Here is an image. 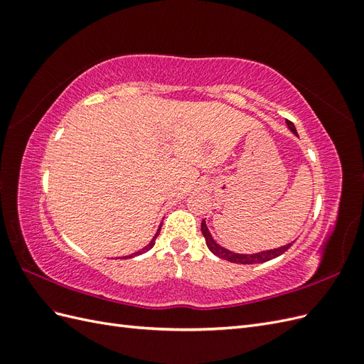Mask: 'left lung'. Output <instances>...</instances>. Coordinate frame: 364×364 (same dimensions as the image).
<instances>
[{
	"instance_id": "1",
	"label": "left lung",
	"mask_w": 364,
	"mask_h": 364,
	"mask_svg": "<svg viewBox=\"0 0 364 364\" xmlns=\"http://www.w3.org/2000/svg\"><path fill=\"white\" fill-rule=\"evenodd\" d=\"M287 126L289 129L293 132L294 135H297L296 132V127L294 124L291 123V121L287 119ZM202 234L205 237V241H206V246L209 247V250H211L214 255L220 257L222 259H226V261H230V262H237V264H257V262H266L269 259H273L277 258L279 255H282L284 252H287L290 249L291 245H287V246H282V247H278V249H273V250H266V252H261V253H253V255H241V253H234L230 252L225 247H222L220 245H217L215 241L213 240L211 234H209V230L206 228V223L205 220H202Z\"/></svg>"
}]
</instances>
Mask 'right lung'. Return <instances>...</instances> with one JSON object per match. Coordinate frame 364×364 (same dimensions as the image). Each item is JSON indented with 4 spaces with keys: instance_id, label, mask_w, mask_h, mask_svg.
<instances>
[{
    "instance_id": "right-lung-1",
    "label": "right lung",
    "mask_w": 364,
    "mask_h": 364,
    "mask_svg": "<svg viewBox=\"0 0 364 364\" xmlns=\"http://www.w3.org/2000/svg\"><path fill=\"white\" fill-rule=\"evenodd\" d=\"M159 230H161V228H159V229H158V232H156V235H155V237H153V240H151V241H150V243H149V245H147V246H146V247H144V249H142V250H139V252H136V253H135V255H141V253H144V252H147V250H150V249H151V247H153V246H155V241H156V237H158V235H159ZM132 257H134V255H129V257H127V258H132Z\"/></svg>"
}]
</instances>
